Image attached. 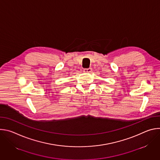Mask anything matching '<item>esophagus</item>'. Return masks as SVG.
<instances>
[{"label":"esophagus","instance_id":"1","mask_svg":"<svg viewBox=\"0 0 160 160\" xmlns=\"http://www.w3.org/2000/svg\"><path fill=\"white\" fill-rule=\"evenodd\" d=\"M92 68H85V69L83 70V72H85V73H91V72H92Z\"/></svg>","mask_w":160,"mask_h":160}]
</instances>
